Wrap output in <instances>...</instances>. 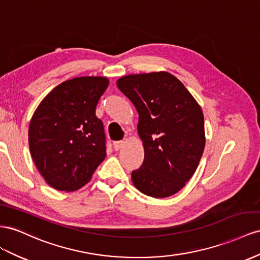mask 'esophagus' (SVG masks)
I'll return each instance as SVG.
<instances>
[{
    "mask_svg": "<svg viewBox=\"0 0 260 260\" xmlns=\"http://www.w3.org/2000/svg\"><path fill=\"white\" fill-rule=\"evenodd\" d=\"M123 145H124V142H123V141L115 142V143H114V149H115L116 151H119V150L121 149V147H123Z\"/></svg>",
    "mask_w": 260,
    "mask_h": 260,
    "instance_id": "obj_1",
    "label": "esophagus"
}]
</instances>
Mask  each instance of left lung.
<instances>
[{
	"label": "left lung",
	"instance_id": "obj_1",
	"mask_svg": "<svg viewBox=\"0 0 260 260\" xmlns=\"http://www.w3.org/2000/svg\"><path fill=\"white\" fill-rule=\"evenodd\" d=\"M139 114L138 133L144 149L133 185L153 198H166L184 188L197 170L206 145L200 105L176 76L159 71L117 80Z\"/></svg>",
	"mask_w": 260,
	"mask_h": 260
}]
</instances>
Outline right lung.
Returning <instances> with one entry per match:
<instances>
[{
	"mask_svg": "<svg viewBox=\"0 0 260 260\" xmlns=\"http://www.w3.org/2000/svg\"><path fill=\"white\" fill-rule=\"evenodd\" d=\"M109 85L104 76H80L55 86L40 102L28 128L30 155L47 184L79 190L106 157L96 106Z\"/></svg>",
	"mask_w": 260,
	"mask_h": 260,
	"instance_id": "add662e5",
	"label": "right lung"
}]
</instances>
